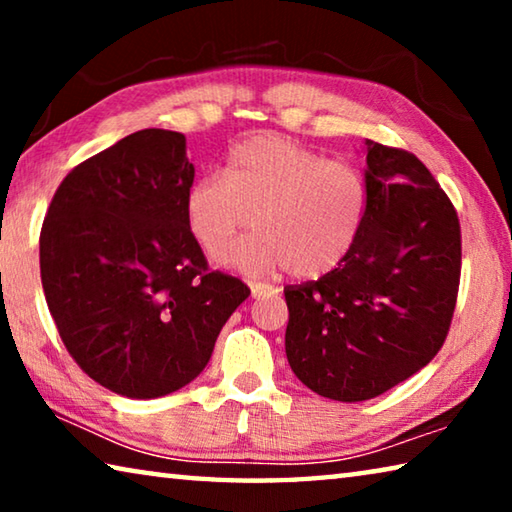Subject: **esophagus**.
Instances as JSON below:
<instances>
[{
    "label": "esophagus",
    "instance_id": "obj_1",
    "mask_svg": "<svg viewBox=\"0 0 512 512\" xmlns=\"http://www.w3.org/2000/svg\"><path fill=\"white\" fill-rule=\"evenodd\" d=\"M250 291H253V298H264L271 296V293H277L275 287H268L264 282H250Z\"/></svg>",
    "mask_w": 512,
    "mask_h": 512
}]
</instances>
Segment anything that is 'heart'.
Listing matches in <instances>:
<instances>
[{
  "label": "heart",
  "mask_w": 512,
  "mask_h": 512,
  "mask_svg": "<svg viewBox=\"0 0 512 512\" xmlns=\"http://www.w3.org/2000/svg\"><path fill=\"white\" fill-rule=\"evenodd\" d=\"M185 212L210 257H221L253 225L257 235L232 248L225 262L253 273L284 266L296 280H314L352 250L366 212V183L354 164L266 133L232 146L223 176L198 178Z\"/></svg>",
  "instance_id": "b5f03b06"
}]
</instances>
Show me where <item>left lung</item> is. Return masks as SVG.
I'll return each mask as SVG.
<instances>
[{
	"mask_svg": "<svg viewBox=\"0 0 512 512\" xmlns=\"http://www.w3.org/2000/svg\"><path fill=\"white\" fill-rule=\"evenodd\" d=\"M366 212L334 271L284 287L296 377L339 402L372 400L436 357L461 282L456 207L413 153L366 140Z\"/></svg>",
	"mask_w": 512,
	"mask_h": 512,
	"instance_id": "left-lung-1",
	"label": "left lung"
}]
</instances>
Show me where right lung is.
I'll list each match as a JSON object with an SVG mask.
<instances>
[{
  "label": "right lung",
  "mask_w": 512,
  "mask_h": 512,
  "mask_svg": "<svg viewBox=\"0 0 512 512\" xmlns=\"http://www.w3.org/2000/svg\"><path fill=\"white\" fill-rule=\"evenodd\" d=\"M185 135L144 128L58 185L40 277L67 352L108 391L151 400L201 375L250 289L210 271L187 223Z\"/></svg>",
  "instance_id": "obj_1"
}]
</instances>
